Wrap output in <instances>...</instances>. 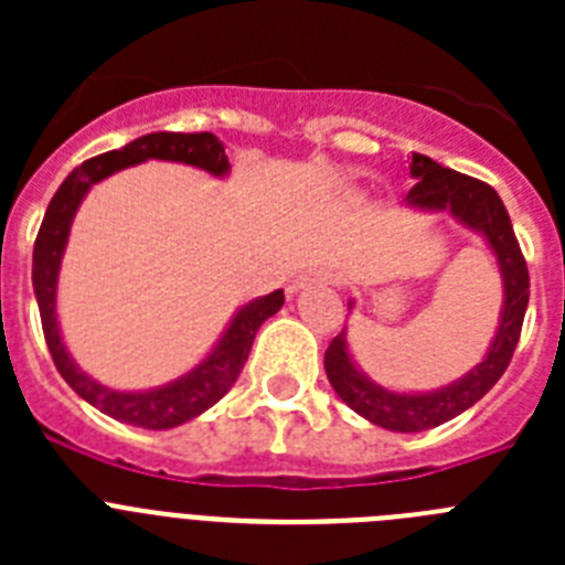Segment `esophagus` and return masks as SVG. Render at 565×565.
Instances as JSON below:
<instances>
[{"mask_svg": "<svg viewBox=\"0 0 565 565\" xmlns=\"http://www.w3.org/2000/svg\"><path fill=\"white\" fill-rule=\"evenodd\" d=\"M333 282V274L328 271H317V268H311V271H302L297 279H294V286L288 288L291 294L302 291V288H313V286H331Z\"/></svg>", "mask_w": 565, "mask_h": 565, "instance_id": "34e87169", "label": "esophagus"}]
</instances>
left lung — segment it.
I'll use <instances>...</instances> for the list:
<instances>
[{
  "label": "left lung",
  "mask_w": 565,
  "mask_h": 565,
  "mask_svg": "<svg viewBox=\"0 0 565 565\" xmlns=\"http://www.w3.org/2000/svg\"><path fill=\"white\" fill-rule=\"evenodd\" d=\"M411 174L416 178L413 189L407 192V206L422 209V212H444L450 209L456 221L481 234L487 246L492 248L501 268L503 279V308L498 333L489 344L487 356L476 364L467 376L447 384L433 393H393L384 391L382 384L371 382L353 364L348 353V339L344 331L333 337L326 351V373L333 391L339 393L351 411L367 422L379 424L393 433H422L450 422L458 413L487 396L492 384L503 376V371L512 362V353L518 348L523 328V313L529 306V271L518 246L515 228L509 221L507 206L498 198V192L489 183L469 178V174L447 169L436 163L427 154L413 152Z\"/></svg>",
  "instance_id": "8db88e82"
}]
</instances>
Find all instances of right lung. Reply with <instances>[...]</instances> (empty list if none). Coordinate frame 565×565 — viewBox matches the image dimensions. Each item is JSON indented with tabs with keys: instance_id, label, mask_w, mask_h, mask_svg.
<instances>
[{
	"instance_id": "add662e5",
	"label": "right lung",
	"mask_w": 565,
	"mask_h": 565,
	"mask_svg": "<svg viewBox=\"0 0 565 565\" xmlns=\"http://www.w3.org/2000/svg\"><path fill=\"white\" fill-rule=\"evenodd\" d=\"M149 158L189 163V167H198L209 174H217V178L228 174L226 149H223V143L212 132H149L129 141L127 147L89 158V161H84L82 167H76L64 178V183L53 194V201H50L47 212H44L42 228L36 234V246H33V291H36L42 331L44 339H47L50 356H53V364H56V371L62 373L64 382L84 402L113 416L115 422L143 427V430H169V427H178V424L206 413L212 404H217L232 391V384L237 382L239 371L246 364L259 326L282 308L286 294L279 288V291L252 299L248 306L239 308L232 322H228L221 342L214 344V351L198 367H192L186 376L174 379V382L163 384V387L124 393L104 387L102 382L89 379L70 359L56 319L58 266H62V254L64 246H67L70 223L76 217L84 194L89 192L93 183L104 181V178H109L118 169L149 161Z\"/></svg>"
}]
</instances>
